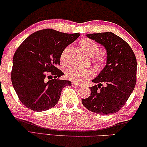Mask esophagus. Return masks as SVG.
Returning <instances> with one entry per match:
<instances>
[{"mask_svg": "<svg viewBox=\"0 0 147 147\" xmlns=\"http://www.w3.org/2000/svg\"><path fill=\"white\" fill-rule=\"evenodd\" d=\"M71 85H72V86H74V87H78V88H79V87H80V86H82L81 84H79L76 83V82H72Z\"/></svg>", "mask_w": 147, "mask_h": 147, "instance_id": "esophagus-1", "label": "esophagus"}]
</instances>
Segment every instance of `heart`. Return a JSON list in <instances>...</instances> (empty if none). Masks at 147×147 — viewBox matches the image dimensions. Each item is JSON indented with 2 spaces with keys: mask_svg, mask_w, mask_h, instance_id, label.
I'll use <instances>...</instances> for the list:
<instances>
[{
  "mask_svg": "<svg viewBox=\"0 0 147 147\" xmlns=\"http://www.w3.org/2000/svg\"><path fill=\"white\" fill-rule=\"evenodd\" d=\"M80 45L86 53L90 56H93V61L95 66L98 69H102L107 63L108 57L105 53H100L99 44L89 38H83L80 42ZM67 48L63 49L61 54V59H64ZM94 75L93 69L91 68L80 69V68H69L66 72L68 79L76 82L83 83L91 79Z\"/></svg>",
  "mask_w": 147,
  "mask_h": 147,
  "instance_id": "b5f03b06",
  "label": "heart"
}]
</instances>
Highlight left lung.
<instances>
[{
    "mask_svg": "<svg viewBox=\"0 0 147 147\" xmlns=\"http://www.w3.org/2000/svg\"><path fill=\"white\" fill-rule=\"evenodd\" d=\"M87 37L105 47L108 60L101 73L92 80L98 85L90 87L91 94L82 102L96 114L116 113L124 106L135 87V55L124 39L111 32L89 33Z\"/></svg>",
    "mask_w": 147,
    "mask_h": 147,
    "instance_id": "left-lung-1",
    "label": "left lung"
}]
</instances>
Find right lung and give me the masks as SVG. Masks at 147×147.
<instances>
[{"instance_id":"obj_1","label":"right lung","mask_w":147,"mask_h":147,"mask_svg":"<svg viewBox=\"0 0 147 147\" xmlns=\"http://www.w3.org/2000/svg\"><path fill=\"white\" fill-rule=\"evenodd\" d=\"M80 35L46 29L31 34L19 45L13 56L11 81L24 106L41 112L57 104L62 89L71 85L59 79L64 74L57 67L61 54ZM53 75L54 79H49Z\"/></svg>"}]
</instances>
